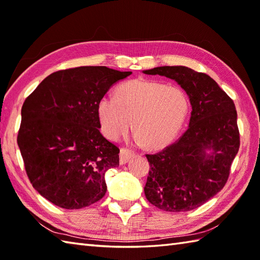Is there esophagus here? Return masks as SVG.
Returning <instances> with one entry per match:
<instances>
[{
    "label": "esophagus",
    "instance_id": "esophagus-1",
    "mask_svg": "<svg viewBox=\"0 0 260 260\" xmlns=\"http://www.w3.org/2000/svg\"><path fill=\"white\" fill-rule=\"evenodd\" d=\"M132 156H134V153L133 152L129 151V150H127V148H125V147L120 148V152H119V163L120 164L127 163V162L129 161V158Z\"/></svg>",
    "mask_w": 260,
    "mask_h": 260
}]
</instances>
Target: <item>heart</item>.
Instances as JSON below:
<instances>
[{
    "instance_id": "1",
    "label": "heart",
    "mask_w": 260,
    "mask_h": 260,
    "mask_svg": "<svg viewBox=\"0 0 260 260\" xmlns=\"http://www.w3.org/2000/svg\"><path fill=\"white\" fill-rule=\"evenodd\" d=\"M190 104L179 87L136 78L120 84L116 97L104 95L97 114L104 135L117 141L133 126L137 139L151 150H159L179 134Z\"/></svg>"
}]
</instances>
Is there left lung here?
I'll use <instances>...</instances> for the list:
<instances>
[{"label":"left lung","mask_w":260,"mask_h":260,"mask_svg":"<svg viewBox=\"0 0 260 260\" xmlns=\"http://www.w3.org/2000/svg\"><path fill=\"white\" fill-rule=\"evenodd\" d=\"M143 73L175 80L192 106L185 133L163 151L146 154L150 172L145 197L164 211H190L227 183L240 146L236 106L211 77L191 68L164 66Z\"/></svg>","instance_id":"1"}]
</instances>
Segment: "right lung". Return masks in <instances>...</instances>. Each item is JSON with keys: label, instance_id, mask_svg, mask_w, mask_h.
Returning a JSON list of instances; mask_svg holds the SVG:
<instances>
[{"label": "right lung", "instance_id": "right-lung-1", "mask_svg": "<svg viewBox=\"0 0 260 260\" xmlns=\"http://www.w3.org/2000/svg\"><path fill=\"white\" fill-rule=\"evenodd\" d=\"M131 74L104 66L59 70L25 99L18 145L27 178L47 200L81 209L105 196V173L119 165V148L99 132L97 105Z\"/></svg>", "mask_w": 260, "mask_h": 260}]
</instances>
